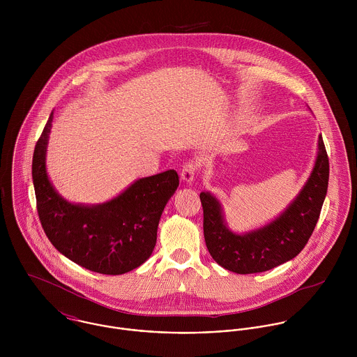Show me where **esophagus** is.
I'll return each mask as SVG.
<instances>
[{"mask_svg":"<svg viewBox=\"0 0 357 357\" xmlns=\"http://www.w3.org/2000/svg\"><path fill=\"white\" fill-rule=\"evenodd\" d=\"M197 170H198V162H197V160H190V162L184 163V166H183V169H181V174H180V176H181V180L185 181L187 184L194 183Z\"/></svg>","mask_w":357,"mask_h":357,"instance_id":"1","label":"esophagus"}]
</instances>
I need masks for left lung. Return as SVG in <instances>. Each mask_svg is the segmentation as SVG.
I'll return each instance as SVG.
<instances>
[{
  "mask_svg": "<svg viewBox=\"0 0 357 357\" xmlns=\"http://www.w3.org/2000/svg\"><path fill=\"white\" fill-rule=\"evenodd\" d=\"M328 156L321 135L313 169L304 187L271 222L236 234L224 218L221 202L208 191L201 192L206 246L222 268L241 273H258L282 265L305 248L320 215L328 187Z\"/></svg>",
  "mask_w": 357,
  "mask_h": 357,
  "instance_id": "8db88e82",
  "label": "left lung"
}]
</instances>
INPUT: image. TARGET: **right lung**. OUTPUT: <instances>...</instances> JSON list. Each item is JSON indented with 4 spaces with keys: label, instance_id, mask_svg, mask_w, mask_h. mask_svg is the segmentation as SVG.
<instances>
[{
    "label": "right lung",
    "instance_id": "right-lung-1",
    "mask_svg": "<svg viewBox=\"0 0 357 357\" xmlns=\"http://www.w3.org/2000/svg\"><path fill=\"white\" fill-rule=\"evenodd\" d=\"M53 111L33 155V184L43 228L73 262L104 275H122L153 255L158 224L178 187L176 170L143 177L118 197L98 204H73L53 187L47 150Z\"/></svg>",
    "mask_w": 357,
    "mask_h": 357
}]
</instances>
